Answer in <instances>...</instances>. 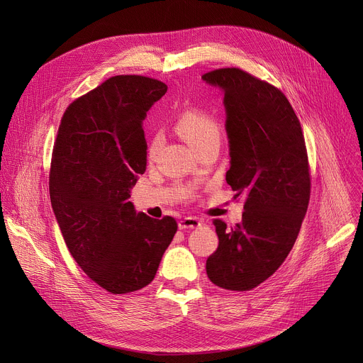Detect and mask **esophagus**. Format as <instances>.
<instances>
[{"label":"esophagus","instance_id":"esophagus-1","mask_svg":"<svg viewBox=\"0 0 363 363\" xmlns=\"http://www.w3.org/2000/svg\"><path fill=\"white\" fill-rule=\"evenodd\" d=\"M178 226H179V230H196V228L201 226V220L194 216H186L179 220Z\"/></svg>","mask_w":363,"mask_h":363}]
</instances>
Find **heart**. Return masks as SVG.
Segmentation results:
<instances>
[{"label": "heart", "mask_w": 363, "mask_h": 363, "mask_svg": "<svg viewBox=\"0 0 363 363\" xmlns=\"http://www.w3.org/2000/svg\"><path fill=\"white\" fill-rule=\"evenodd\" d=\"M175 128L179 135L196 150H200L201 147L219 143L220 141V125L219 122L212 116L211 113L197 108L189 107L185 108L175 122ZM163 143L162 132H155L148 144V156H152L160 148Z\"/></svg>", "instance_id": "b5f03b06"}]
</instances>
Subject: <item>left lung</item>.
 <instances>
[{"instance_id":"8db88e82","label":"left lung","mask_w":363,"mask_h":363,"mask_svg":"<svg viewBox=\"0 0 363 363\" xmlns=\"http://www.w3.org/2000/svg\"><path fill=\"white\" fill-rule=\"evenodd\" d=\"M223 89L231 167L226 182L244 197L242 220L215 219L219 245L206 262L215 285L249 291L268 279L291 252L311 199L306 143L287 97L238 67L204 73Z\"/></svg>"}]
</instances>
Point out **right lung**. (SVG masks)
<instances>
[{
	"label": "right lung",
	"mask_w": 363,
	"mask_h": 363,
	"mask_svg": "<svg viewBox=\"0 0 363 363\" xmlns=\"http://www.w3.org/2000/svg\"><path fill=\"white\" fill-rule=\"evenodd\" d=\"M166 84L111 76L65 111L50 169L51 206L81 269L111 294L144 289L177 234L172 216L152 219L129 201L147 166L143 121Z\"/></svg>",
	"instance_id": "1"
}]
</instances>
